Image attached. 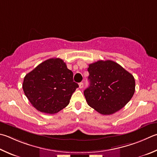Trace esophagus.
Returning <instances> with one entry per match:
<instances>
[{"instance_id": "34e87169", "label": "esophagus", "mask_w": 157, "mask_h": 157, "mask_svg": "<svg viewBox=\"0 0 157 157\" xmlns=\"http://www.w3.org/2000/svg\"><path fill=\"white\" fill-rule=\"evenodd\" d=\"M79 88H82L84 87V84H83V82H80V83L79 84Z\"/></svg>"}]
</instances>
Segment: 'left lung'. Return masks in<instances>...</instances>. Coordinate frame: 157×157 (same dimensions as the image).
I'll list each match as a JSON object with an SVG mask.
<instances>
[{
  "instance_id": "8db88e82",
  "label": "left lung",
  "mask_w": 157,
  "mask_h": 157,
  "mask_svg": "<svg viewBox=\"0 0 157 157\" xmlns=\"http://www.w3.org/2000/svg\"><path fill=\"white\" fill-rule=\"evenodd\" d=\"M90 86L84 91L91 108L102 115H111L126 106L135 93L132 74L112 60H99L88 65Z\"/></svg>"
}]
</instances>
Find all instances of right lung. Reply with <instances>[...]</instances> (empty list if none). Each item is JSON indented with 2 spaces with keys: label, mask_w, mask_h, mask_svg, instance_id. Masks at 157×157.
<instances>
[{
  "label": "right lung",
  "mask_w": 157,
  "mask_h": 157,
  "mask_svg": "<svg viewBox=\"0 0 157 157\" xmlns=\"http://www.w3.org/2000/svg\"><path fill=\"white\" fill-rule=\"evenodd\" d=\"M62 59L42 62L25 75L22 88L32 106L42 113L55 114L69 104L78 84Z\"/></svg>",
  "instance_id": "1"
}]
</instances>
